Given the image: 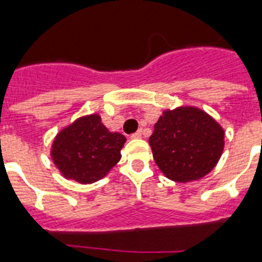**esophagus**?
<instances>
[{
    "instance_id": "obj_1",
    "label": "esophagus",
    "mask_w": 262,
    "mask_h": 262,
    "mask_svg": "<svg viewBox=\"0 0 262 262\" xmlns=\"http://www.w3.org/2000/svg\"><path fill=\"white\" fill-rule=\"evenodd\" d=\"M130 137L132 139H141V130H137L136 133H133Z\"/></svg>"
}]
</instances>
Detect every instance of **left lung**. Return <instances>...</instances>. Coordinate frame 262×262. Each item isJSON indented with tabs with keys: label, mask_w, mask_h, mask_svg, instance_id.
<instances>
[{
	"label": "left lung",
	"mask_w": 262,
	"mask_h": 262,
	"mask_svg": "<svg viewBox=\"0 0 262 262\" xmlns=\"http://www.w3.org/2000/svg\"><path fill=\"white\" fill-rule=\"evenodd\" d=\"M158 167L175 182H190L213 170L224 148V130L197 107L166 110L149 137Z\"/></svg>",
	"instance_id": "8db88e82"
}]
</instances>
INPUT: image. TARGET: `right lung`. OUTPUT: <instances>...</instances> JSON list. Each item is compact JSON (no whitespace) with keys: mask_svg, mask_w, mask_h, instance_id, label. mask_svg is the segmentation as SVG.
<instances>
[{"mask_svg":"<svg viewBox=\"0 0 262 262\" xmlns=\"http://www.w3.org/2000/svg\"><path fill=\"white\" fill-rule=\"evenodd\" d=\"M125 141V136L103 125L99 114L85 115L55 136L51 159L67 179L92 183L118 163Z\"/></svg>","mask_w":262,"mask_h":262,"instance_id":"1","label":"right lung"}]
</instances>
